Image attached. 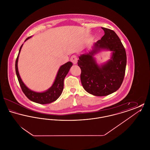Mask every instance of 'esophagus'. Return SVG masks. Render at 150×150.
Listing matches in <instances>:
<instances>
[{"mask_svg":"<svg viewBox=\"0 0 150 150\" xmlns=\"http://www.w3.org/2000/svg\"><path fill=\"white\" fill-rule=\"evenodd\" d=\"M71 61L74 64H77V62H78V57L76 56H75V55H73L71 57V59H70Z\"/></svg>","mask_w":150,"mask_h":150,"instance_id":"1","label":"esophagus"}]
</instances>
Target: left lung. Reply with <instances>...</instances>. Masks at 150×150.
Masks as SVG:
<instances>
[{"instance_id": "obj_1", "label": "left lung", "mask_w": 150, "mask_h": 150, "mask_svg": "<svg viewBox=\"0 0 150 150\" xmlns=\"http://www.w3.org/2000/svg\"><path fill=\"white\" fill-rule=\"evenodd\" d=\"M105 35L94 44L89 53L79 57L78 64L81 69L80 79L87 92L96 96H106L116 92L121 86L125 76L127 54L119 36L112 30L102 28ZM100 49L113 52L112 59L100 67L93 56Z\"/></svg>"}]
</instances>
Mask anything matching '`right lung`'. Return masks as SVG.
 I'll return each mask as SVG.
<instances>
[{
    "mask_svg": "<svg viewBox=\"0 0 150 150\" xmlns=\"http://www.w3.org/2000/svg\"><path fill=\"white\" fill-rule=\"evenodd\" d=\"M30 38L31 36H29L28 38H26L25 42ZM22 47V44L20 48L16 60L15 69H16V72L18 78V80L20 86L21 88L22 92L29 100L44 105V104L50 103L51 102L55 101L58 98V97L62 94L64 89V78L66 77V75L67 74L71 67L72 66V63L71 62H68L66 64H63L60 67L57 73L56 78L55 79V81L53 86H52L48 91L43 93L35 92L30 90L29 88H27L26 86L24 84V83L22 81L21 79L20 78L18 73L17 62H18L19 54L21 50Z\"/></svg>",
    "mask_w": 150,
    "mask_h": 150,
    "instance_id": "1",
    "label": "right lung"
}]
</instances>
